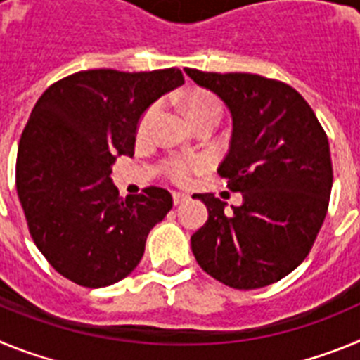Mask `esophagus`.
Here are the masks:
<instances>
[{
	"mask_svg": "<svg viewBox=\"0 0 360 360\" xmlns=\"http://www.w3.org/2000/svg\"><path fill=\"white\" fill-rule=\"evenodd\" d=\"M187 198H189V196L184 195V193H178V191H174V193H173V202H174V205H180V203L186 202Z\"/></svg>",
	"mask_w": 360,
	"mask_h": 360,
	"instance_id": "34e87169",
	"label": "esophagus"
}]
</instances>
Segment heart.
<instances>
[{
	"label": "heart",
	"mask_w": 360,
	"mask_h": 360,
	"mask_svg": "<svg viewBox=\"0 0 360 360\" xmlns=\"http://www.w3.org/2000/svg\"><path fill=\"white\" fill-rule=\"evenodd\" d=\"M158 110L160 104L153 103L151 106L146 108L142 113L141 120H139V135H148L151 131L153 124L158 117ZM187 110H189L191 119L195 120V124L205 122V120H216L218 122L221 113H224V104L216 95L209 94L203 90H193L187 97ZM203 167V160L200 158H171L165 162V171L169 174L171 180L178 184L189 182L193 173H198Z\"/></svg>",
	"instance_id": "b5f03b06"
}]
</instances>
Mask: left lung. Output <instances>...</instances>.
Wrapping results in <instances>:
<instances>
[{"instance_id": "1", "label": "left lung", "mask_w": 360, "mask_h": 360, "mask_svg": "<svg viewBox=\"0 0 360 360\" xmlns=\"http://www.w3.org/2000/svg\"><path fill=\"white\" fill-rule=\"evenodd\" d=\"M232 115V139L218 174L243 195L240 207L195 195L209 219L191 236L196 262L227 287L252 290L303 263L321 231L333 184L328 136L292 86L256 73L186 68Z\"/></svg>"}]
</instances>
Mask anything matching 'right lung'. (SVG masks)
I'll list each match as a JSON object with an SVG mask.
<instances>
[{
    "mask_svg": "<svg viewBox=\"0 0 360 360\" xmlns=\"http://www.w3.org/2000/svg\"><path fill=\"white\" fill-rule=\"evenodd\" d=\"M180 84L178 68L84 70L49 86L32 110L15 187L32 240L70 281L101 288L131 274L173 207L162 187L122 198L110 174L120 155L133 157L146 108Z\"/></svg>",
    "mask_w": 360,
    "mask_h": 360,
    "instance_id": "right-lung-1",
    "label": "right lung"
}]
</instances>
